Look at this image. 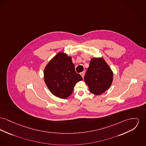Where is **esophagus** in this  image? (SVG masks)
I'll return each instance as SVG.
<instances>
[{"instance_id":"esophagus-1","label":"esophagus","mask_w":146,"mask_h":146,"mask_svg":"<svg viewBox=\"0 0 146 146\" xmlns=\"http://www.w3.org/2000/svg\"><path fill=\"white\" fill-rule=\"evenodd\" d=\"M80 74L81 75V76L83 78H84V72H81V73H80Z\"/></svg>"}]
</instances>
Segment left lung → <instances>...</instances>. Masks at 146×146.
<instances>
[{"instance_id": "8db88e82", "label": "left lung", "mask_w": 146, "mask_h": 146, "mask_svg": "<svg viewBox=\"0 0 146 146\" xmlns=\"http://www.w3.org/2000/svg\"><path fill=\"white\" fill-rule=\"evenodd\" d=\"M112 80L113 72L103 57L92 58L84 76L90 92L101 95L110 87Z\"/></svg>"}]
</instances>
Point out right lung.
I'll use <instances>...</instances> for the list:
<instances>
[{
  "mask_svg": "<svg viewBox=\"0 0 146 146\" xmlns=\"http://www.w3.org/2000/svg\"><path fill=\"white\" fill-rule=\"evenodd\" d=\"M44 82L52 94L67 99L73 92L76 84L82 76L75 70L72 57L63 52L58 53L44 69Z\"/></svg>",
  "mask_w": 146,
  "mask_h": 146,
  "instance_id": "add662e5",
  "label": "right lung"
}]
</instances>
